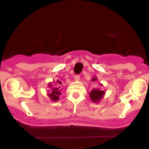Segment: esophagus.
Masks as SVG:
<instances>
[{
    "mask_svg": "<svg viewBox=\"0 0 149 149\" xmlns=\"http://www.w3.org/2000/svg\"><path fill=\"white\" fill-rule=\"evenodd\" d=\"M80 75H76V76H74V80H78L80 79Z\"/></svg>",
    "mask_w": 149,
    "mask_h": 149,
    "instance_id": "1",
    "label": "esophagus"
}]
</instances>
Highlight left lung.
<instances>
[{"mask_svg":"<svg viewBox=\"0 0 149 149\" xmlns=\"http://www.w3.org/2000/svg\"><path fill=\"white\" fill-rule=\"evenodd\" d=\"M95 80H97V78H94L92 80V81H95ZM104 92H105L103 91V90H98V89H92V90L90 93V99H91L93 102H97L102 98V97H103V95H104Z\"/></svg>","mask_w":149,"mask_h":149,"instance_id":"1","label":"left lung"}]
</instances>
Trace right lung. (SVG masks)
Masks as SVG:
<instances>
[{
    "instance_id": "add662e5",
    "label": "right lung",
    "mask_w": 149,
    "mask_h": 149,
    "mask_svg": "<svg viewBox=\"0 0 149 149\" xmlns=\"http://www.w3.org/2000/svg\"><path fill=\"white\" fill-rule=\"evenodd\" d=\"M61 85H62L61 82L59 81V80H57L56 83L54 84L55 86L52 88V90H50V92H49V93L47 94V95H48V97H50L51 100L52 101H57L59 100V96L61 95L60 92L61 91V90H62V89L61 88ZM51 85H52V84L49 85V88L51 87Z\"/></svg>"
}]
</instances>
